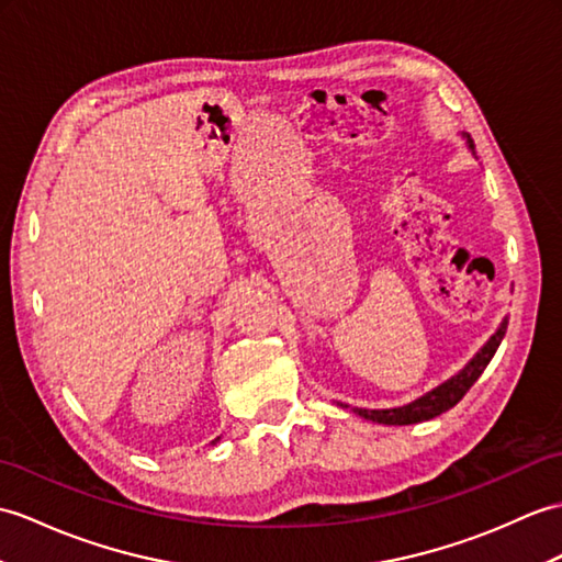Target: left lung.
<instances>
[{
	"mask_svg": "<svg viewBox=\"0 0 562 562\" xmlns=\"http://www.w3.org/2000/svg\"><path fill=\"white\" fill-rule=\"evenodd\" d=\"M469 148L474 150L472 138H469ZM505 330H507V321H503L498 333L491 337V340L484 345V349H481L479 355L469 361L458 375L450 378L448 383L438 385L436 390H430L428 395L414 400L412 404H404V407H397V409H357L359 416H363V419H369V422H375V424L407 426V424L428 422V419H434V416L452 409L454 404H458L469 393V387L479 381V375L484 373L488 361L495 355V349H498L501 340L505 337Z\"/></svg>",
	"mask_w": 562,
	"mask_h": 562,
	"instance_id": "left-lung-1",
	"label": "left lung"
}]
</instances>
